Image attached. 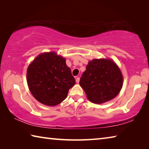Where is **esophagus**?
<instances>
[{
  "mask_svg": "<svg viewBox=\"0 0 149 149\" xmlns=\"http://www.w3.org/2000/svg\"><path fill=\"white\" fill-rule=\"evenodd\" d=\"M79 81H80V78H79V77H77V79H76V82H77V83H79Z\"/></svg>",
  "mask_w": 149,
  "mask_h": 149,
  "instance_id": "obj_1",
  "label": "esophagus"
}]
</instances>
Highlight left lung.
<instances>
[{
    "label": "left lung",
    "instance_id": "1",
    "mask_svg": "<svg viewBox=\"0 0 149 149\" xmlns=\"http://www.w3.org/2000/svg\"><path fill=\"white\" fill-rule=\"evenodd\" d=\"M123 77L118 67L111 59H93L88 63L80 80L87 97L95 103L113 100L122 87Z\"/></svg>",
    "mask_w": 149,
    "mask_h": 149
}]
</instances>
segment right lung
Here are the masks:
<instances>
[{
	"label": "right lung",
	"mask_w": 149,
	"mask_h": 149,
	"mask_svg": "<svg viewBox=\"0 0 149 149\" xmlns=\"http://www.w3.org/2000/svg\"><path fill=\"white\" fill-rule=\"evenodd\" d=\"M27 84L36 100L48 106H55L67 97L75 79L65 59L55 52L41 54L29 65Z\"/></svg>",
	"instance_id": "1"
}]
</instances>
